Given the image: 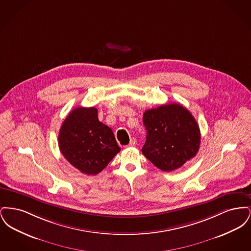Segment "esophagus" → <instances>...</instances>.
Listing matches in <instances>:
<instances>
[{
  "mask_svg": "<svg viewBox=\"0 0 251 251\" xmlns=\"http://www.w3.org/2000/svg\"><path fill=\"white\" fill-rule=\"evenodd\" d=\"M136 145V139L134 138V137H132L131 140H130V143H129V146H131V147H133V146H135Z\"/></svg>",
  "mask_w": 251,
  "mask_h": 251,
  "instance_id": "1",
  "label": "esophagus"
}]
</instances>
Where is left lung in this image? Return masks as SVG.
Masks as SVG:
<instances>
[{
  "label": "left lung",
  "mask_w": 251,
  "mask_h": 251,
  "mask_svg": "<svg viewBox=\"0 0 251 251\" xmlns=\"http://www.w3.org/2000/svg\"><path fill=\"white\" fill-rule=\"evenodd\" d=\"M143 123L147 137L142 152L159 169L173 171L198 153L200 127L191 113L180 104L169 103L147 110Z\"/></svg>",
  "instance_id": "obj_1"
}]
</instances>
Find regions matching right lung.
Instances as JSON below:
<instances>
[{
	"label": "right lung",
	"instance_id": "right-lung-1",
	"mask_svg": "<svg viewBox=\"0 0 251 251\" xmlns=\"http://www.w3.org/2000/svg\"><path fill=\"white\" fill-rule=\"evenodd\" d=\"M61 153L86 175H97L120 151L111 128L98 119L95 107L75 108L58 135Z\"/></svg>",
	"mask_w": 251,
	"mask_h": 251
}]
</instances>
